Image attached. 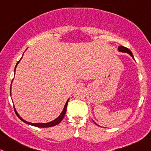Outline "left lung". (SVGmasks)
<instances>
[{
  "label": "left lung",
  "instance_id": "8db88e82",
  "mask_svg": "<svg viewBox=\"0 0 151 151\" xmlns=\"http://www.w3.org/2000/svg\"><path fill=\"white\" fill-rule=\"evenodd\" d=\"M118 50H119V52H120L128 53L129 55H130V56H131L132 58H133V60H135V59H134V57H133V53L131 52V51H130V50H129V49L126 48V47H123V46H119V47H118ZM95 124H97L96 122H95ZM97 125H98V124H97Z\"/></svg>",
  "mask_w": 151,
  "mask_h": 151
}]
</instances>
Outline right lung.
<instances>
[{"label":"right lung","instance_id":"1","mask_svg":"<svg viewBox=\"0 0 151 151\" xmlns=\"http://www.w3.org/2000/svg\"><path fill=\"white\" fill-rule=\"evenodd\" d=\"M20 61H21V60H20ZM20 61H18V63H17L16 66H15V69H16L17 65H18V63L20 62ZM10 95H11V87H10ZM69 99H67V102H66L65 105H64V109H63V110H62V112H61V114H60L59 116H58V117H57L56 119H55L52 120V121L50 122H47V123H31V122H29L25 121V120H24V119H22V118H21V116H19V114H18V112L16 111L15 108V113H16V114H17V116H18V117L19 118V119L21 120V121H23V122H25L26 124H29V125L35 126V127H53V126H55V125H57V124H59V123L61 122V121H62L63 119H64V116H65V114H66V112H67V104H68Z\"/></svg>","mask_w":151,"mask_h":151}]
</instances>
